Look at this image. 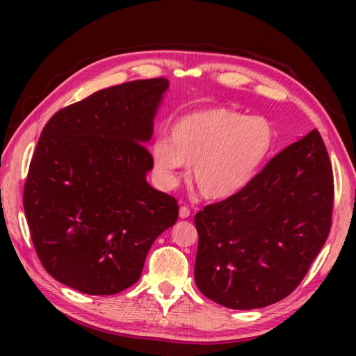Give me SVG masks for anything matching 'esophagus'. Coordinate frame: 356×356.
I'll return each mask as SVG.
<instances>
[{"mask_svg": "<svg viewBox=\"0 0 356 356\" xmlns=\"http://www.w3.org/2000/svg\"><path fill=\"white\" fill-rule=\"evenodd\" d=\"M179 216H180V218H188V216H190V209L188 207H186V206H182V207H180V210H179Z\"/></svg>", "mask_w": 356, "mask_h": 356, "instance_id": "1", "label": "esophagus"}]
</instances>
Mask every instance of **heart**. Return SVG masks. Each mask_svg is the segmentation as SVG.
Segmentation results:
<instances>
[{
  "mask_svg": "<svg viewBox=\"0 0 356 356\" xmlns=\"http://www.w3.org/2000/svg\"><path fill=\"white\" fill-rule=\"evenodd\" d=\"M170 138H156L152 144L160 185L174 188L186 165H193V180L202 195L226 200L242 191L268 160L276 131L267 118L212 106L179 116Z\"/></svg>",
  "mask_w": 356,
  "mask_h": 356,
  "instance_id": "obj_1",
  "label": "heart"
}]
</instances>
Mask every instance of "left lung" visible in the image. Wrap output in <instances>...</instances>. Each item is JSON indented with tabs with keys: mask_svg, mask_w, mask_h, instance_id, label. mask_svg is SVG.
Segmentation results:
<instances>
[{
	"mask_svg": "<svg viewBox=\"0 0 356 356\" xmlns=\"http://www.w3.org/2000/svg\"><path fill=\"white\" fill-rule=\"evenodd\" d=\"M334 180L321 134L309 131L237 195L195 215V281L215 303L256 309L286 298L328 237Z\"/></svg>",
	"mask_w": 356,
	"mask_h": 356,
	"instance_id": "1",
	"label": "left lung"
}]
</instances>
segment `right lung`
Listing matches in <instances>:
<instances>
[{"label":"right lung","instance_id":"right-lung-1","mask_svg":"<svg viewBox=\"0 0 356 356\" xmlns=\"http://www.w3.org/2000/svg\"><path fill=\"white\" fill-rule=\"evenodd\" d=\"M165 78L102 89L53 114L29 163L23 207L40 264L88 295L140 280L161 232L177 221L176 197L146 182L152 119Z\"/></svg>","mask_w":356,"mask_h":356}]
</instances>
